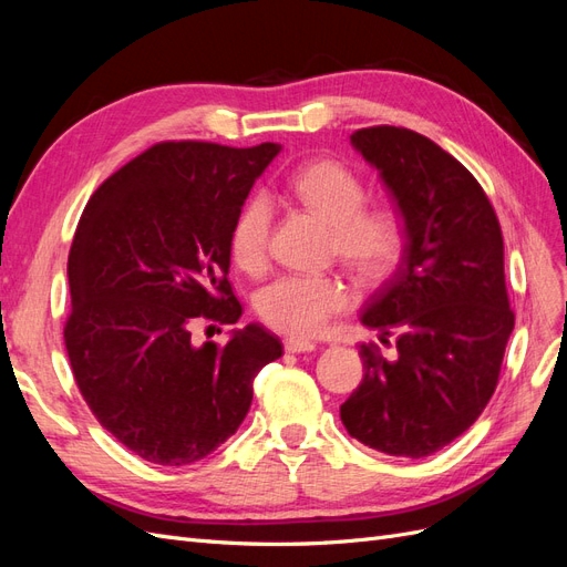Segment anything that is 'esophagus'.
<instances>
[{"label": "esophagus", "instance_id": "1", "mask_svg": "<svg viewBox=\"0 0 567 567\" xmlns=\"http://www.w3.org/2000/svg\"><path fill=\"white\" fill-rule=\"evenodd\" d=\"M284 348H286V352L300 354V352H312L317 346H315V342H310V340H305V338H286L284 340Z\"/></svg>", "mask_w": 567, "mask_h": 567}]
</instances>
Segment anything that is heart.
Wrapping results in <instances>:
<instances>
[{"label":"heart","mask_w":567,"mask_h":567,"mask_svg":"<svg viewBox=\"0 0 567 567\" xmlns=\"http://www.w3.org/2000/svg\"><path fill=\"white\" fill-rule=\"evenodd\" d=\"M290 194L331 227L333 250L354 274L375 281L400 265L406 231L402 217L385 205L364 208L367 188L357 173L338 161H315L288 182ZM271 210L252 196L238 210L229 231V252L238 269L260 271L269 250ZM350 302L346 284L333 277H281L257 296V312L274 331L296 338L317 336Z\"/></svg>","instance_id":"b5f03b06"}]
</instances>
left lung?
I'll return each mask as SVG.
<instances>
[{"mask_svg":"<svg viewBox=\"0 0 567 567\" xmlns=\"http://www.w3.org/2000/svg\"><path fill=\"white\" fill-rule=\"evenodd\" d=\"M350 142L379 169L406 246L362 315L383 342L398 333V354L359 348L364 379L340 404V421L375 452L423 458L468 431L499 381L516 323L502 227L483 186L427 136L379 125Z\"/></svg>","mask_w":567,"mask_h":567,"instance_id":"8db88e82","label":"left lung"}]
</instances>
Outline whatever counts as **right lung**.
I'll list each match as a JSON object with an SVG mask.
<instances>
[{
    "label": "right lung",
    "instance_id": "obj_1",
    "mask_svg": "<svg viewBox=\"0 0 567 567\" xmlns=\"http://www.w3.org/2000/svg\"><path fill=\"white\" fill-rule=\"evenodd\" d=\"M279 144L161 142L92 194L68 255L63 340L96 421L130 452L186 466L244 423L252 381L284 352L260 323L225 348L198 321L236 323L229 231Z\"/></svg>",
    "mask_w": 567,
    "mask_h": 567
}]
</instances>
